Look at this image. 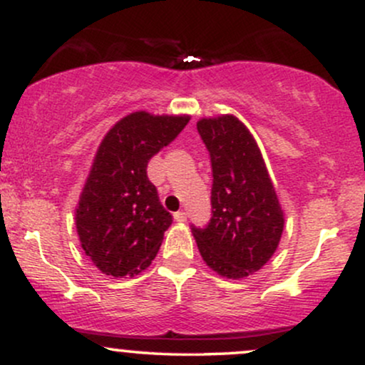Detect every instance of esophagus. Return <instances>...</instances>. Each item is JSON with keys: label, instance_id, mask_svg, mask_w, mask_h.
Returning a JSON list of instances; mask_svg holds the SVG:
<instances>
[{"label": "esophagus", "instance_id": "esophagus-1", "mask_svg": "<svg viewBox=\"0 0 365 365\" xmlns=\"http://www.w3.org/2000/svg\"><path fill=\"white\" fill-rule=\"evenodd\" d=\"M173 217H175V221H177V222H185L187 221V214L183 212V210H178V212H175Z\"/></svg>", "mask_w": 365, "mask_h": 365}]
</instances>
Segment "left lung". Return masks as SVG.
<instances>
[{
  "mask_svg": "<svg viewBox=\"0 0 365 365\" xmlns=\"http://www.w3.org/2000/svg\"><path fill=\"white\" fill-rule=\"evenodd\" d=\"M212 163V217L192 226L202 260L221 277L240 280L270 260L284 231V210L260 148L238 117L197 122Z\"/></svg>",
  "mask_w": 365,
  "mask_h": 365,
  "instance_id": "obj_1",
  "label": "left lung"
}]
</instances>
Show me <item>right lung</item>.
<instances>
[{
  "instance_id": "add662e5",
  "label": "right lung",
  "mask_w": 365,
  "mask_h": 365,
  "mask_svg": "<svg viewBox=\"0 0 365 365\" xmlns=\"http://www.w3.org/2000/svg\"><path fill=\"white\" fill-rule=\"evenodd\" d=\"M188 120L190 115L133 112L100 143L74 219L81 248L102 274L134 277L155 260L173 219L146 168Z\"/></svg>"
}]
</instances>
